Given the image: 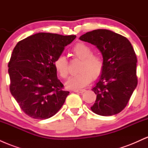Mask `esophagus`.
Returning a JSON list of instances; mask_svg holds the SVG:
<instances>
[{
	"instance_id": "34e87169",
	"label": "esophagus",
	"mask_w": 148,
	"mask_h": 148,
	"mask_svg": "<svg viewBox=\"0 0 148 148\" xmlns=\"http://www.w3.org/2000/svg\"><path fill=\"white\" fill-rule=\"evenodd\" d=\"M85 91H86L85 90H74L75 92H77V93H83Z\"/></svg>"
}]
</instances>
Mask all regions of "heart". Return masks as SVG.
<instances>
[{"instance_id": "obj_1", "label": "heart", "mask_w": 148, "mask_h": 148, "mask_svg": "<svg viewBox=\"0 0 148 148\" xmlns=\"http://www.w3.org/2000/svg\"><path fill=\"white\" fill-rule=\"evenodd\" d=\"M73 57L81 60L79 64V73L71 76L66 83L69 89H80L87 86L92 80L99 78L104 67L103 59L99 54L93 53L90 46L84 42H78L71 50ZM54 67L58 74L62 79L69 76V62L64 56H60L56 59Z\"/></svg>"}]
</instances>
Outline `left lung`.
<instances>
[{
    "label": "left lung",
    "mask_w": 148,
    "mask_h": 148,
    "mask_svg": "<svg viewBox=\"0 0 148 148\" xmlns=\"http://www.w3.org/2000/svg\"><path fill=\"white\" fill-rule=\"evenodd\" d=\"M79 39L95 45L104 62L99 81L92 89L97 99L91 110L103 116L118 114L126 107L138 84L137 58L132 44L125 37L106 29L88 32Z\"/></svg>",
    "instance_id": "8db88e82"
}]
</instances>
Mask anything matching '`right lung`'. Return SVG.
Here are the masks:
<instances>
[{"mask_svg":"<svg viewBox=\"0 0 148 148\" xmlns=\"http://www.w3.org/2000/svg\"><path fill=\"white\" fill-rule=\"evenodd\" d=\"M76 35L39 33L18 42L9 63L10 90L20 108L32 118L53 116L69 92L57 77L54 62Z\"/></svg>","mask_w":148,"mask_h":148,"instance_id":"1","label":"right lung"}]
</instances>
